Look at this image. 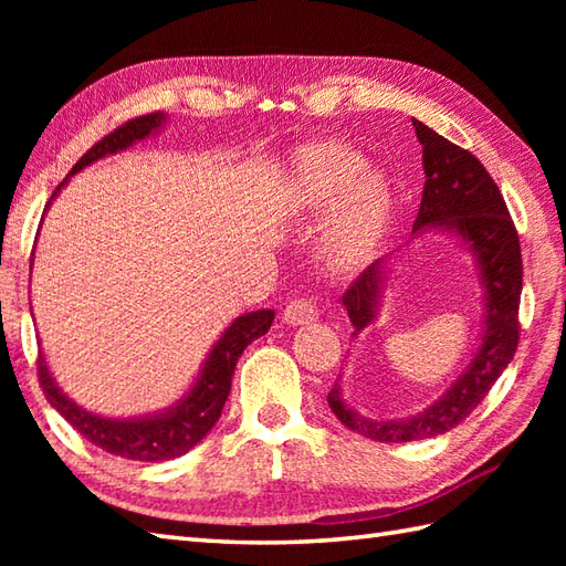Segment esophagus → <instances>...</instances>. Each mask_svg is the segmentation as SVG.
Instances as JSON below:
<instances>
[{
  "mask_svg": "<svg viewBox=\"0 0 566 566\" xmlns=\"http://www.w3.org/2000/svg\"><path fill=\"white\" fill-rule=\"evenodd\" d=\"M282 318L284 323H290V326H304V323L318 318V304L311 296L292 298V302L286 304Z\"/></svg>",
  "mask_w": 566,
  "mask_h": 566,
  "instance_id": "esophagus-1",
  "label": "esophagus"
}]
</instances>
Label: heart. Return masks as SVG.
Here are the masks:
<instances>
[{"instance_id": "obj_1", "label": "heart", "mask_w": 566, "mask_h": 566, "mask_svg": "<svg viewBox=\"0 0 566 566\" xmlns=\"http://www.w3.org/2000/svg\"><path fill=\"white\" fill-rule=\"evenodd\" d=\"M292 197L306 213H321L333 203L326 252L343 268L375 250L391 216L387 177L367 170L363 155L338 140L311 143L296 153Z\"/></svg>"}]
</instances>
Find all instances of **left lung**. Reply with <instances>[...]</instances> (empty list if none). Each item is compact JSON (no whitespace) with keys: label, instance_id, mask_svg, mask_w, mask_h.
Returning a JSON list of instances; mask_svg holds the SVG:
<instances>
[{"label":"left lung","instance_id":"1","mask_svg":"<svg viewBox=\"0 0 566 566\" xmlns=\"http://www.w3.org/2000/svg\"><path fill=\"white\" fill-rule=\"evenodd\" d=\"M416 136L423 146L426 187L413 231L440 228L460 235L474 252L479 280L484 284V335L472 363L440 399L426 411L403 420H369L347 408L340 389L328 394L331 411L343 426L377 442H411L442 436L484 401L501 371L509 367L521 340V290L523 260L518 231L501 191L486 167L472 153L454 146L436 130L413 118ZM384 280V260L369 268L343 294V306L353 321V335L363 333L377 314V298Z\"/></svg>","mask_w":566,"mask_h":566}]
</instances>
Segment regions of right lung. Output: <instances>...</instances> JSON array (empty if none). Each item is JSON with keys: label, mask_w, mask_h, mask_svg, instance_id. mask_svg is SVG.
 Wrapping results in <instances>:
<instances>
[{"label": "right lung", "mask_w": 566, "mask_h": 566, "mask_svg": "<svg viewBox=\"0 0 566 566\" xmlns=\"http://www.w3.org/2000/svg\"><path fill=\"white\" fill-rule=\"evenodd\" d=\"M163 122H165L163 112L130 118V122L112 130L109 136H104L99 143H94V146L75 163L70 175L80 172L84 165H92L94 160L104 158V155L126 150L128 146H134L136 140L148 138L155 128L163 126ZM63 185L65 182L57 185L53 197ZM48 207H51V201H48ZM272 321H274V311L270 308L250 311L245 316H238L231 326L226 328L219 343L213 345V350L209 353L207 363H203L201 375L195 387L187 391L185 399H179L172 408H167L165 413H158V416L128 418V420L94 416L90 411H84L82 406L67 399V396L57 389L51 371H48L43 353H39L35 367H39V381L48 403H51L84 440L97 444V448H102L104 452L126 457V460L165 462L189 452L216 426V420H219L223 411L228 394H231V379H233L238 357L243 355V350L252 340H258L260 335L270 331Z\"/></svg>", "instance_id": "right-lung-1"}]
</instances>
